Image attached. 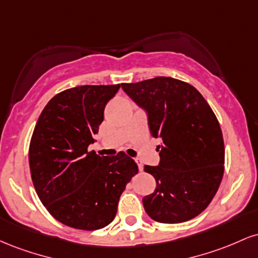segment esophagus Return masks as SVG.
Returning <instances> with one entry per match:
<instances>
[{"mask_svg": "<svg viewBox=\"0 0 258 258\" xmlns=\"http://www.w3.org/2000/svg\"><path fill=\"white\" fill-rule=\"evenodd\" d=\"M135 161L137 162V165H138V168H139V171H143V164H142L141 159L136 158V159H135Z\"/></svg>", "mask_w": 258, "mask_h": 258, "instance_id": "1", "label": "esophagus"}]
</instances>
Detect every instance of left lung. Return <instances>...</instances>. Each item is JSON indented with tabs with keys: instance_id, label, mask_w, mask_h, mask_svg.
Listing matches in <instances>:
<instances>
[{
	"instance_id": "1",
	"label": "left lung",
	"mask_w": 258,
	"mask_h": 258,
	"mask_svg": "<svg viewBox=\"0 0 258 258\" xmlns=\"http://www.w3.org/2000/svg\"><path fill=\"white\" fill-rule=\"evenodd\" d=\"M146 111L150 133L161 139L158 166H144L156 189L143 198L150 218L182 223L197 217L217 193L224 172V143L217 117L191 85L172 78L121 84Z\"/></svg>"
}]
</instances>
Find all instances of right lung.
<instances>
[{
    "label": "right lung",
    "mask_w": 258,
    "mask_h": 258,
    "mask_svg": "<svg viewBox=\"0 0 258 258\" xmlns=\"http://www.w3.org/2000/svg\"><path fill=\"white\" fill-rule=\"evenodd\" d=\"M120 85L79 86L47 103L38 117L29 164L35 190L55 220L72 228L97 230L110 224L119 199L138 166L120 152H88L96 142L104 108Z\"/></svg>",
    "instance_id": "right-lung-1"
}]
</instances>
